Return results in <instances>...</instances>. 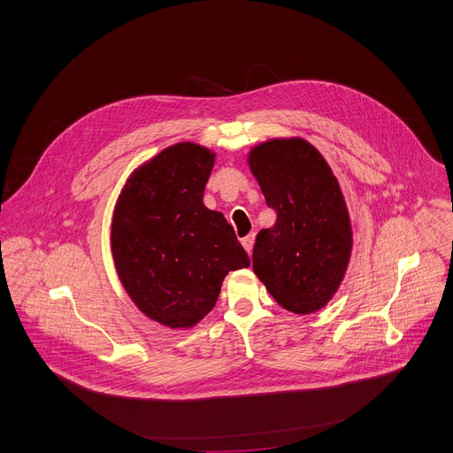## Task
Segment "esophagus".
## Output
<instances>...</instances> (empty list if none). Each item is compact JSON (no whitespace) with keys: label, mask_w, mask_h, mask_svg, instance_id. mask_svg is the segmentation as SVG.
<instances>
[{"label":"esophagus","mask_w":453,"mask_h":453,"mask_svg":"<svg viewBox=\"0 0 453 453\" xmlns=\"http://www.w3.org/2000/svg\"><path fill=\"white\" fill-rule=\"evenodd\" d=\"M242 245H243V249L250 254L252 245H254V233H250V234H247L245 238H242Z\"/></svg>","instance_id":"1"}]
</instances>
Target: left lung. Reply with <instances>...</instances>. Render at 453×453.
Returning <instances> with one entry per match:
<instances>
[{
	"mask_svg": "<svg viewBox=\"0 0 453 453\" xmlns=\"http://www.w3.org/2000/svg\"><path fill=\"white\" fill-rule=\"evenodd\" d=\"M247 161L278 215L273 227L256 236L252 271L285 310L313 313L337 292L353 247L339 180L301 138L256 145Z\"/></svg>",
	"mask_w": 453,
	"mask_h": 453,
	"instance_id": "obj_1",
	"label": "left lung"
}]
</instances>
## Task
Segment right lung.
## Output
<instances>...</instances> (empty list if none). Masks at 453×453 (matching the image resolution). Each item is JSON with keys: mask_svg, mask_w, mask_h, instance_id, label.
<instances>
[{"mask_svg": "<svg viewBox=\"0 0 453 453\" xmlns=\"http://www.w3.org/2000/svg\"><path fill=\"white\" fill-rule=\"evenodd\" d=\"M213 165L206 147L172 145L128 177L112 215L123 288L147 317L173 330L196 326L227 273L250 264L224 215L203 203Z\"/></svg>", "mask_w": 453, "mask_h": 453, "instance_id": "add662e5", "label": "right lung"}]
</instances>
